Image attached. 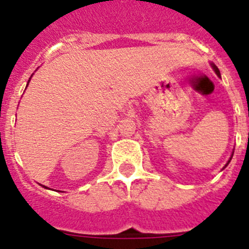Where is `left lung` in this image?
I'll return each instance as SVG.
<instances>
[{
    "instance_id": "1",
    "label": "left lung",
    "mask_w": 249,
    "mask_h": 249,
    "mask_svg": "<svg viewBox=\"0 0 249 249\" xmlns=\"http://www.w3.org/2000/svg\"><path fill=\"white\" fill-rule=\"evenodd\" d=\"M213 68H214V71H215V73L218 74V76H221V74H219V71H218V68L215 67V66H214V65H213ZM227 164H228V163H227Z\"/></svg>"
}]
</instances>
